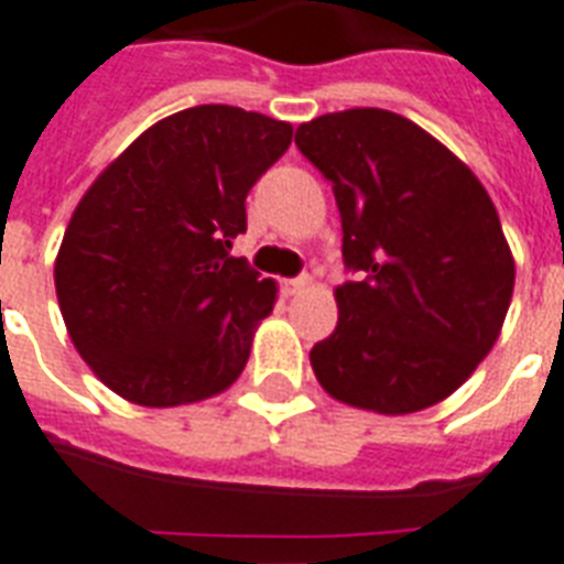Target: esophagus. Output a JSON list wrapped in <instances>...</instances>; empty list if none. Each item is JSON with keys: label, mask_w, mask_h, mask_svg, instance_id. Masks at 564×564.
Here are the masks:
<instances>
[{"label": "esophagus", "mask_w": 564, "mask_h": 564, "mask_svg": "<svg viewBox=\"0 0 564 564\" xmlns=\"http://www.w3.org/2000/svg\"><path fill=\"white\" fill-rule=\"evenodd\" d=\"M307 286H311V278H290V281H283V293L299 295L304 293Z\"/></svg>", "instance_id": "1"}]
</instances>
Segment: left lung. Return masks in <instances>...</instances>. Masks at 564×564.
Masks as SVG:
<instances>
[{
  "mask_svg": "<svg viewBox=\"0 0 564 564\" xmlns=\"http://www.w3.org/2000/svg\"><path fill=\"white\" fill-rule=\"evenodd\" d=\"M295 145L332 182L344 262L337 328L311 349L319 386L379 415L427 410L494 349L514 257L460 158L391 110L356 107L299 124Z\"/></svg>",
  "mask_w": 564,
  "mask_h": 564,
  "instance_id": "obj_1",
  "label": "left lung"
}]
</instances>
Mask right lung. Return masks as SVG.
I'll return each mask as SVG.
<instances>
[{"mask_svg": "<svg viewBox=\"0 0 564 564\" xmlns=\"http://www.w3.org/2000/svg\"><path fill=\"white\" fill-rule=\"evenodd\" d=\"M290 143V122L203 104L154 122L83 194L53 278L77 352L119 398L164 410L239 379L278 283L229 250Z\"/></svg>", "mask_w": 564, "mask_h": 564, "instance_id": "right-lung-1", "label": "right lung"}]
</instances>
